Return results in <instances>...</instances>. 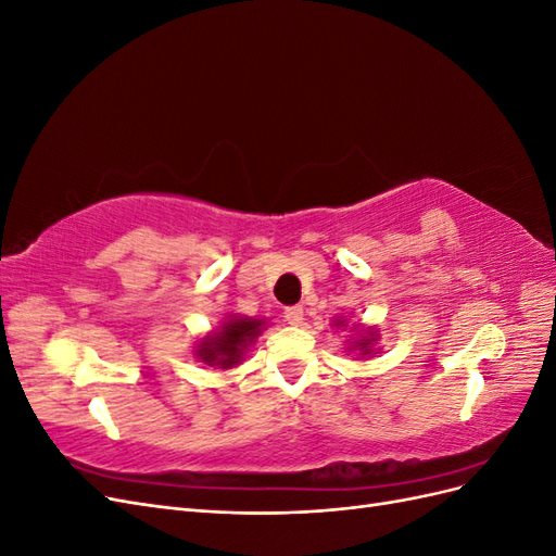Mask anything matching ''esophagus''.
<instances>
[{
  "label": "esophagus",
  "mask_w": 556,
  "mask_h": 556,
  "mask_svg": "<svg viewBox=\"0 0 556 556\" xmlns=\"http://www.w3.org/2000/svg\"><path fill=\"white\" fill-rule=\"evenodd\" d=\"M285 319H288V325L299 327L301 323H304V308H301V306L288 308V311H285Z\"/></svg>",
  "instance_id": "obj_1"
}]
</instances>
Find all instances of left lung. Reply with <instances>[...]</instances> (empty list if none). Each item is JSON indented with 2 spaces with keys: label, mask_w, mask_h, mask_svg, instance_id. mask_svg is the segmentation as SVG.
Here are the masks:
<instances>
[{
  "label": "left lung",
  "mask_w": 556,
  "mask_h": 556,
  "mask_svg": "<svg viewBox=\"0 0 556 556\" xmlns=\"http://www.w3.org/2000/svg\"><path fill=\"white\" fill-rule=\"evenodd\" d=\"M331 327L333 329H348L350 339H345V352L348 355H352L355 359H371V357H378L380 355V348H378V341H380V333H378V327H366L362 323L357 325H348L345 317H333L331 319Z\"/></svg>",
  "instance_id": "left-lung-1"
}]
</instances>
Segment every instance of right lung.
I'll return each instance as SVG.
<instances>
[{"instance_id":"1","label":"right lung","mask_w":556,"mask_h":556,"mask_svg":"<svg viewBox=\"0 0 556 556\" xmlns=\"http://www.w3.org/2000/svg\"><path fill=\"white\" fill-rule=\"evenodd\" d=\"M266 329L264 317H248V315H225L217 329H211L204 339L194 343V359L211 368H229L243 364L248 352L255 343L257 336Z\"/></svg>"}]
</instances>
